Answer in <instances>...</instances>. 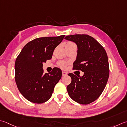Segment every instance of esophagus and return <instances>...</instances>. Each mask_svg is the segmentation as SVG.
Instances as JSON below:
<instances>
[{
    "mask_svg": "<svg viewBox=\"0 0 127 127\" xmlns=\"http://www.w3.org/2000/svg\"><path fill=\"white\" fill-rule=\"evenodd\" d=\"M67 75V73L65 71H62V76H66Z\"/></svg>",
    "mask_w": 127,
    "mask_h": 127,
    "instance_id": "obj_1",
    "label": "esophagus"
}]
</instances>
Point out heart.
<instances>
[{"mask_svg":"<svg viewBox=\"0 0 127 127\" xmlns=\"http://www.w3.org/2000/svg\"><path fill=\"white\" fill-rule=\"evenodd\" d=\"M71 44H74L73 43H72V42H69L67 43L66 45H71ZM59 65H60V66L62 67V68H65L66 66V63L64 62H60V63H59Z\"/></svg>","mask_w":127,"mask_h":127,"instance_id":"1","label":"heart"}]
</instances>
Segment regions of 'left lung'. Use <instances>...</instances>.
<instances>
[{
    "instance_id": "8db88e82",
    "label": "left lung",
    "mask_w": 127,
    "mask_h": 127,
    "mask_svg": "<svg viewBox=\"0 0 127 127\" xmlns=\"http://www.w3.org/2000/svg\"><path fill=\"white\" fill-rule=\"evenodd\" d=\"M64 38L76 43L78 51L74 69L84 72L82 76L68 74L71 82L67 86V91L72 100L88 105L99 97L107 83L110 73L107 55L103 47L90 36L73 34Z\"/></svg>"
}]
</instances>
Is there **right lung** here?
I'll use <instances>...</instances> for the list:
<instances>
[{
	"label": "right lung",
	"mask_w": 127,
	"mask_h": 127,
	"mask_svg": "<svg viewBox=\"0 0 127 127\" xmlns=\"http://www.w3.org/2000/svg\"><path fill=\"white\" fill-rule=\"evenodd\" d=\"M64 35L41 37L27 43L16 58L15 81L19 91L26 100L42 103L52 96L54 86L62 78V70L54 68L43 74V63L51 59L53 51Z\"/></svg>",
	"instance_id": "right-lung-1"
}]
</instances>
